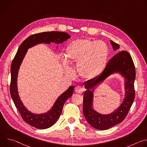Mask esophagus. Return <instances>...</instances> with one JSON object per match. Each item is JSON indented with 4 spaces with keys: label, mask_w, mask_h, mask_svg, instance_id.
Here are the masks:
<instances>
[{
    "label": "esophagus",
    "mask_w": 147,
    "mask_h": 147,
    "mask_svg": "<svg viewBox=\"0 0 147 147\" xmlns=\"http://www.w3.org/2000/svg\"><path fill=\"white\" fill-rule=\"evenodd\" d=\"M83 91H84V88L81 86H77L75 88V91H76V93L81 94L83 92Z\"/></svg>",
    "instance_id": "esophagus-1"
}]
</instances>
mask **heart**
Here are the masks:
<instances>
[{"label":"heart","instance_id":"obj_1","mask_svg":"<svg viewBox=\"0 0 147 147\" xmlns=\"http://www.w3.org/2000/svg\"><path fill=\"white\" fill-rule=\"evenodd\" d=\"M108 56V49L105 44L89 39L73 41L67 47L65 55V60L69 63H77L79 74L86 79L95 78L102 73ZM66 67L70 73V70Z\"/></svg>","mask_w":147,"mask_h":147}]
</instances>
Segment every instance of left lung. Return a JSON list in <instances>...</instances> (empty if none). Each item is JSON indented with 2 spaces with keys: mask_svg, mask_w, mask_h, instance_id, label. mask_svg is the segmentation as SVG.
<instances>
[{
  "mask_svg": "<svg viewBox=\"0 0 147 147\" xmlns=\"http://www.w3.org/2000/svg\"><path fill=\"white\" fill-rule=\"evenodd\" d=\"M111 44L115 51L120 47L112 40ZM116 71H120L127 80L125 84L126 98L122 105L114 113L108 115L99 114L92 108V91L108 76ZM135 78L136 69L133 59L127 51H122L110 59L100 76L85 82V87L87 90L83 96V113L92 127L98 130H107L121 123L125 118L135 98Z\"/></svg>",
  "mask_w": 147,
  "mask_h": 147,
  "instance_id": "1",
  "label": "left lung"
}]
</instances>
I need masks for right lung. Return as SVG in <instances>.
Instances as JSON below:
<instances>
[{
    "label": "right lung",
    "instance_id": "obj_1",
    "mask_svg": "<svg viewBox=\"0 0 147 147\" xmlns=\"http://www.w3.org/2000/svg\"><path fill=\"white\" fill-rule=\"evenodd\" d=\"M69 38H70L69 34L65 32L51 31L33 34L25 39L20 45L12 61L10 85L11 96L22 119L27 123L36 129H48L56 123L61 113L65 102L72 96L74 87H70L66 91L59 96L53 107L49 112L43 115H35L29 112L24 107L18 96L17 88L18 70L28 48L40 43L56 42L57 44H61Z\"/></svg>",
    "mask_w": 147,
    "mask_h": 147
}]
</instances>
